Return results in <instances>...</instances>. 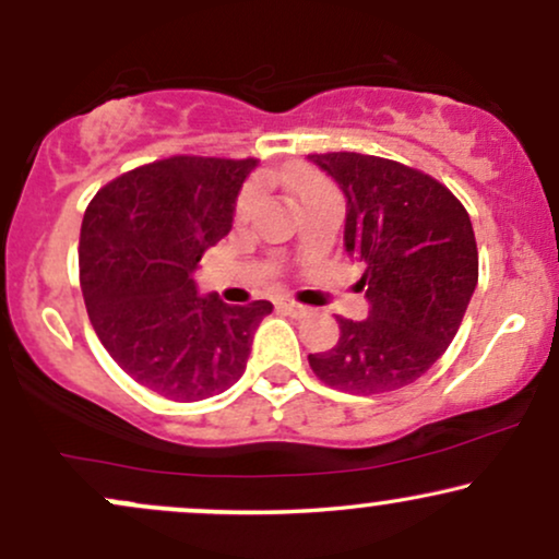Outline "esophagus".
Masks as SVG:
<instances>
[{"label":"esophagus","mask_w":559,"mask_h":559,"mask_svg":"<svg viewBox=\"0 0 559 559\" xmlns=\"http://www.w3.org/2000/svg\"><path fill=\"white\" fill-rule=\"evenodd\" d=\"M281 310H284L286 316H292V318H307V316H310V307L299 305V301H294V299L281 301Z\"/></svg>","instance_id":"esophagus-1"}]
</instances>
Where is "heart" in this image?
I'll return each mask as SVG.
<instances>
[{
	"mask_svg": "<svg viewBox=\"0 0 559 559\" xmlns=\"http://www.w3.org/2000/svg\"><path fill=\"white\" fill-rule=\"evenodd\" d=\"M284 178L294 186V191H297L299 199L312 194V191L323 189V186H331L323 176H320V173L307 170V168L286 170ZM258 199H260L258 186H247V189H243L239 194V202H236V221H239V223L249 221V215H252L254 207H258Z\"/></svg>",
	"mask_w": 559,
	"mask_h": 559,
	"instance_id": "1",
	"label": "heart"
}]
</instances>
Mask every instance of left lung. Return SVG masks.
Here are the masks:
<instances>
[{
	"mask_svg": "<svg viewBox=\"0 0 559 559\" xmlns=\"http://www.w3.org/2000/svg\"><path fill=\"white\" fill-rule=\"evenodd\" d=\"M346 197V252L365 265L368 320L338 318V342L310 355L325 386L383 394L418 381L452 344L478 284V247L457 197L386 157L307 155Z\"/></svg>",
	"mask_w": 559,
	"mask_h": 559,
	"instance_id": "left-lung-1",
	"label": "left lung"
}]
</instances>
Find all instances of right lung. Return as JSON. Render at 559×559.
<instances>
[{"instance_id":"add662e5","label":"right lung","mask_w":559,"mask_h":559,"mask_svg":"<svg viewBox=\"0 0 559 559\" xmlns=\"http://www.w3.org/2000/svg\"><path fill=\"white\" fill-rule=\"evenodd\" d=\"M258 159L176 155L128 170L96 191L81 223L79 267L88 320L141 386L199 402L239 381L265 299L199 297L191 273L230 230Z\"/></svg>"}]
</instances>
